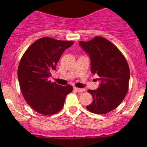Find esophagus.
<instances>
[{
    "label": "esophagus",
    "instance_id": "obj_1",
    "mask_svg": "<svg viewBox=\"0 0 147 147\" xmlns=\"http://www.w3.org/2000/svg\"><path fill=\"white\" fill-rule=\"evenodd\" d=\"M74 90H75V91L78 92H84V91H85V90H84V89L78 88V87H74Z\"/></svg>",
    "mask_w": 147,
    "mask_h": 147
}]
</instances>
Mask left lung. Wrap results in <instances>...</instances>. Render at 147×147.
<instances>
[{"instance_id": "1", "label": "left lung", "mask_w": 147, "mask_h": 147, "mask_svg": "<svg viewBox=\"0 0 147 147\" xmlns=\"http://www.w3.org/2000/svg\"><path fill=\"white\" fill-rule=\"evenodd\" d=\"M79 44L90 56L92 73L98 75L100 81L97 90L87 91L93 101L86 108L92 113L105 115L117 107L128 92V63L119 49L102 37Z\"/></svg>"}]
</instances>
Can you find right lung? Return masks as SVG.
I'll use <instances>...</instances> for the list:
<instances>
[{
    "instance_id": "1",
    "label": "right lung",
    "mask_w": 147,
    "mask_h": 147,
    "mask_svg": "<svg viewBox=\"0 0 147 147\" xmlns=\"http://www.w3.org/2000/svg\"><path fill=\"white\" fill-rule=\"evenodd\" d=\"M73 42L50 38L38 39L27 49L18 68V78L26 102L41 115H51L61 110L71 85L51 82V72L62 54Z\"/></svg>"
}]
</instances>
